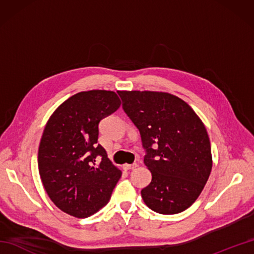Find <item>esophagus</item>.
Segmentation results:
<instances>
[{
	"label": "esophagus",
	"mask_w": 254,
	"mask_h": 254,
	"mask_svg": "<svg viewBox=\"0 0 254 254\" xmlns=\"http://www.w3.org/2000/svg\"><path fill=\"white\" fill-rule=\"evenodd\" d=\"M136 167H137V164L124 165V166H123V169H126V170H132V169H134V168H136Z\"/></svg>",
	"instance_id": "34e87169"
}]
</instances>
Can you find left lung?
<instances>
[{
    "label": "left lung",
    "mask_w": 254,
    "mask_h": 254,
    "mask_svg": "<svg viewBox=\"0 0 254 254\" xmlns=\"http://www.w3.org/2000/svg\"><path fill=\"white\" fill-rule=\"evenodd\" d=\"M139 134L152 181L141 191L154 212L178 214L196 201L213 160L206 128L192 108L163 91H118Z\"/></svg>",
    "instance_id": "obj_1"
}]
</instances>
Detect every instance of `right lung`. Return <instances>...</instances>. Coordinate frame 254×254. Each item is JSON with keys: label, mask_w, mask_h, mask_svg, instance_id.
<instances>
[{"label": "right lung", "mask_w": 254, "mask_h": 254, "mask_svg": "<svg viewBox=\"0 0 254 254\" xmlns=\"http://www.w3.org/2000/svg\"><path fill=\"white\" fill-rule=\"evenodd\" d=\"M120 106L115 91H80L59 106L46 124L38 150L39 175L51 201L71 216L98 212L121 178L97 144L99 122Z\"/></svg>", "instance_id": "1"}]
</instances>
